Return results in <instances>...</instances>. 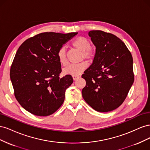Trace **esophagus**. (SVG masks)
I'll use <instances>...</instances> for the list:
<instances>
[{
  "label": "esophagus",
  "instance_id": "1",
  "mask_svg": "<svg viewBox=\"0 0 150 150\" xmlns=\"http://www.w3.org/2000/svg\"><path fill=\"white\" fill-rule=\"evenodd\" d=\"M79 77H80L79 76H72V78H73L74 81H76V79H78Z\"/></svg>",
  "mask_w": 150,
  "mask_h": 150
}]
</instances>
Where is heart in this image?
Returning a JSON list of instances; mask_svg holds the SVG:
<instances>
[{"instance_id": "heart-1", "label": "heart", "mask_w": 150, "mask_h": 150, "mask_svg": "<svg viewBox=\"0 0 150 150\" xmlns=\"http://www.w3.org/2000/svg\"><path fill=\"white\" fill-rule=\"evenodd\" d=\"M72 46L82 51V56L88 59H92L94 56V51L91 46V43L88 39L84 36H79L76 38L72 43ZM57 58L60 64L63 66H67L68 61L66 56V49L64 46H62L57 51ZM88 67L87 62L83 61L77 64H71L63 69V74L78 76L86 70Z\"/></svg>"}]
</instances>
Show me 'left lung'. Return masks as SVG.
<instances>
[{
  "instance_id": "left-lung-1",
  "label": "left lung",
  "mask_w": 150,
  "mask_h": 150,
  "mask_svg": "<svg viewBox=\"0 0 150 150\" xmlns=\"http://www.w3.org/2000/svg\"><path fill=\"white\" fill-rule=\"evenodd\" d=\"M89 35L96 49L93 64L82 75L83 97L94 110L111 111L124 102L134 82L132 55L114 34L98 30Z\"/></svg>"
}]
</instances>
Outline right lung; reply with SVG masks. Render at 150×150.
<instances>
[{"label":"right lung","instance_id":"obj_1","mask_svg":"<svg viewBox=\"0 0 150 150\" xmlns=\"http://www.w3.org/2000/svg\"><path fill=\"white\" fill-rule=\"evenodd\" d=\"M77 34L42 33L25 40L18 49L10 77L17 101L32 114L51 115L64 102L73 79L68 74L60 77L57 51Z\"/></svg>","mask_w":150,"mask_h":150}]
</instances>
